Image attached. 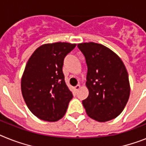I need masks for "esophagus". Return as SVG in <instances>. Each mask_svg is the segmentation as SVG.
I'll list each match as a JSON object with an SVG mask.
<instances>
[{"label":"esophagus","instance_id":"obj_1","mask_svg":"<svg viewBox=\"0 0 146 146\" xmlns=\"http://www.w3.org/2000/svg\"><path fill=\"white\" fill-rule=\"evenodd\" d=\"M80 87H81V86L79 85V84H78V85H76V87H74L75 91H78V90L80 89Z\"/></svg>","mask_w":146,"mask_h":146}]
</instances>
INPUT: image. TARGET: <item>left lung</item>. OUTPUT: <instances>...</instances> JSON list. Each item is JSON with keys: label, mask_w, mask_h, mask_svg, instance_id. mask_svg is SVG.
I'll return each mask as SVG.
<instances>
[{"label": "left lung", "mask_w": 146, "mask_h": 146, "mask_svg": "<svg viewBox=\"0 0 146 146\" xmlns=\"http://www.w3.org/2000/svg\"><path fill=\"white\" fill-rule=\"evenodd\" d=\"M87 65L86 87L88 97L82 104L89 117L98 122L117 117L130 95L126 68L115 52L95 42L78 44Z\"/></svg>", "instance_id": "8db88e82"}]
</instances>
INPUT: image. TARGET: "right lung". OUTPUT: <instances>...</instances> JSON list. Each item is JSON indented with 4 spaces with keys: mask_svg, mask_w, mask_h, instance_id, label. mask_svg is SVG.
Segmentation results:
<instances>
[{
    "mask_svg": "<svg viewBox=\"0 0 146 146\" xmlns=\"http://www.w3.org/2000/svg\"><path fill=\"white\" fill-rule=\"evenodd\" d=\"M76 44H44L28 60L21 78V91L28 108L38 118L55 122L65 115L73 98L64 81V59Z\"/></svg>",
    "mask_w": 146,
    "mask_h": 146,
    "instance_id": "right-lung-1",
    "label": "right lung"
}]
</instances>
